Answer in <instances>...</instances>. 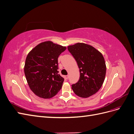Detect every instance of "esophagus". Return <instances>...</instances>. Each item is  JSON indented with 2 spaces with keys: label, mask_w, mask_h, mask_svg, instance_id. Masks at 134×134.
I'll return each mask as SVG.
<instances>
[{
  "label": "esophagus",
  "mask_w": 134,
  "mask_h": 134,
  "mask_svg": "<svg viewBox=\"0 0 134 134\" xmlns=\"http://www.w3.org/2000/svg\"><path fill=\"white\" fill-rule=\"evenodd\" d=\"M64 77H65V78L66 79H68L69 78V75H65Z\"/></svg>",
  "instance_id": "34e87169"
}]
</instances>
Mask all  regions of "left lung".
<instances>
[{"label":"left lung","mask_w":134,"mask_h":134,"mask_svg":"<svg viewBox=\"0 0 134 134\" xmlns=\"http://www.w3.org/2000/svg\"><path fill=\"white\" fill-rule=\"evenodd\" d=\"M79 68L80 78L71 86L75 94L88 98L98 92L104 82L106 65L102 54L90 44L76 43L68 46Z\"/></svg>","instance_id":"left-lung-1"}]
</instances>
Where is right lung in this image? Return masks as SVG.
I'll return each mask as SVG.
<instances>
[{
    "label": "right lung",
    "mask_w": 134,
    "mask_h": 134,
    "mask_svg": "<svg viewBox=\"0 0 134 134\" xmlns=\"http://www.w3.org/2000/svg\"><path fill=\"white\" fill-rule=\"evenodd\" d=\"M66 49L47 41L37 44L27 55L24 67L27 82L40 98H51L62 88L64 79L58 74V58Z\"/></svg>",
    "instance_id": "obj_1"
}]
</instances>
